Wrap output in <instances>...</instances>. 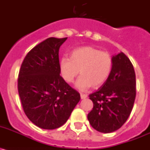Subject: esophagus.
<instances>
[{
    "label": "esophagus",
    "instance_id": "obj_1",
    "mask_svg": "<svg viewBox=\"0 0 150 150\" xmlns=\"http://www.w3.org/2000/svg\"><path fill=\"white\" fill-rule=\"evenodd\" d=\"M80 98H81V99L86 98H87V95H86V94L81 93V94H80Z\"/></svg>",
    "mask_w": 150,
    "mask_h": 150
}]
</instances>
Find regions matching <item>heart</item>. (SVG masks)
Masks as SVG:
<instances>
[{"instance_id":"heart-1","label":"heart","mask_w":150,"mask_h":150,"mask_svg":"<svg viewBox=\"0 0 150 150\" xmlns=\"http://www.w3.org/2000/svg\"><path fill=\"white\" fill-rule=\"evenodd\" d=\"M113 60L110 54L92 46H83L71 52L70 59L63 57L59 62L62 76L71 83L79 74L76 86L81 90L90 87L98 88L106 82L111 71Z\"/></svg>"}]
</instances>
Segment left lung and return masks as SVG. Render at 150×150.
<instances>
[{
  "label": "left lung",
  "instance_id": "8db88e82",
  "mask_svg": "<svg viewBox=\"0 0 150 150\" xmlns=\"http://www.w3.org/2000/svg\"><path fill=\"white\" fill-rule=\"evenodd\" d=\"M112 60L108 79L88 96L93 108L88 120L92 128L102 133H110L122 126L136 97V76L131 61L123 52L112 57Z\"/></svg>",
  "mask_w": 150,
  "mask_h": 150
}]
</instances>
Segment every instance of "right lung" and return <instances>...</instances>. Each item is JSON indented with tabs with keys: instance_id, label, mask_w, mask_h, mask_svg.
I'll list each match as a JSON object with an SVG mask.
<instances>
[{
	"instance_id": "right-lung-1",
	"label": "right lung",
	"mask_w": 150,
	"mask_h": 150,
	"mask_svg": "<svg viewBox=\"0 0 150 150\" xmlns=\"http://www.w3.org/2000/svg\"><path fill=\"white\" fill-rule=\"evenodd\" d=\"M67 38H50L26 55L18 73V91L24 112L43 129L63 125L80 100L60 76L59 51Z\"/></svg>"
}]
</instances>
